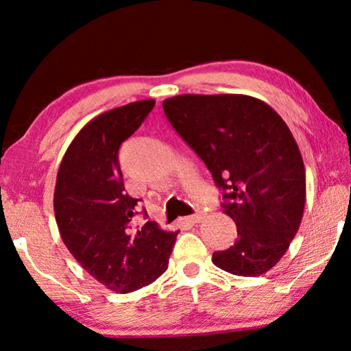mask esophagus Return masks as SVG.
<instances>
[{
    "mask_svg": "<svg viewBox=\"0 0 351 351\" xmlns=\"http://www.w3.org/2000/svg\"><path fill=\"white\" fill-rule=\"evenodd\" d=\"M184 221H186L187 224H198V223H201L203 221V215H201V213H195V215H189V217H186L184 218Z\"/></svg>",
    "mask_w": 351,
    "mask_h": 351,
    "instance_id": "esophagus-1",
    "label": "esophagus"
}]
</instances>
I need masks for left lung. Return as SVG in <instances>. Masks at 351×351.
I'll use <instances>...</instances> for the list:
<instances>
[{
  "label": "left lung",
  "instance_id": "1",
  "mask_svg": "<svg viewBox=\"0 0 351 351\" xmlns=\"http://www.w3.org/2000/svg\"><path fill=\"white\" fill-rule=\"evenodd\" d=\"M176 133L203 159L237 240L212 261L234 276L274 268L304 217L305 165L283 119L263 100L245 94H181L162 102Z\"/></svg>",
  "mask_w": 351,
  "mask_h": 351
}]
</instances>
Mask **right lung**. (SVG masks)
<instances>
[{
	"instance_id": "right-lung-1",
	"label": "right lung",
	"mask_w": 351,
	"mask_h": 351,
	"mask_svg": "<svg viewBox=\"0 0 351 351\" xmlns=\"http://www.w3.org/2000/svg\"><path fill=\"white\" fill-rule=\"evenodd\" d=\"M153 106V99L139 100L94 117L69 144L57 173L54 213L64 246L88 274L121 294L167 271L178 235L154 221L133 228L139 199L125 193L119 165L122 142Z\"/></svg>"
}]
</instances>
